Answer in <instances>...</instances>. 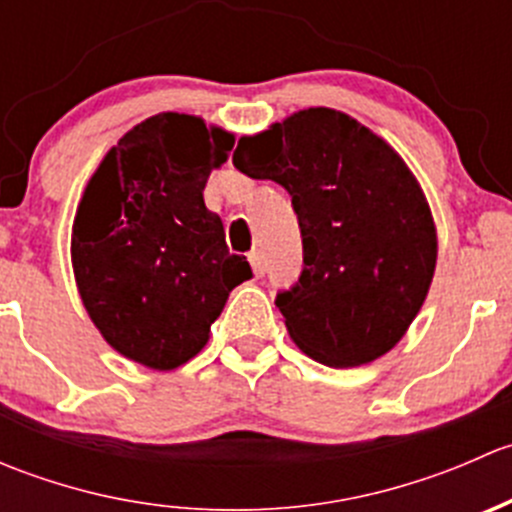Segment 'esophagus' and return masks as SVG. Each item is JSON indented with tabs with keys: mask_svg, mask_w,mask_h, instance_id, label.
<instances>
[{
	"mask_svg": "<svg viewBox=\"0 0 512 512\" xmlns=\"http://www.w3.org/2000/svg\"><path fill=\"white\" fill-rule=\"evenodd\" d=\"M250 265H252V272H255L257 277L265 275V257H262L260 250L250 252Z\"/></svg>",
	"mask_w": 512,
	"mask_h": 512,
	"instance_id": "34e87169",
	"label": "esophagus"
}]
</instances>
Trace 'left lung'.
<instances>
[{"instance_id":"8db88e82","label":"left lung","mask_w":512,"mask_h":512,"mask_svg":"<svg viewBox=\"0 0 512 512\" xmlns=\"http://www.w3.org/2000/svg\"><path fill=\"white\" fill-rule=\"evenodd\" d=\"M232 163L292 195L304 270L275 299L292 342L334 369L394 349L438 255L431 208L404 158L352 116L319 106L240 138Z\"/></svg>"}]
</instances>
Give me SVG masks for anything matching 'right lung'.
<instances>
[{"instance_id":"1","label":"right lung","mask_w":512,"mask_h":512,"mask_svg":"<svg viewBox=\"0 0 512 512\" xmlns=\"http://www.w3.org/2000/svg\"><path fill=\"white\" fill-rule=\"evenodd\" d=\"M232 146V133L203 118L158 113L103 156L76 210L71 265L81 302L101 337L148 369L193 359L232 289L252 277L203 200Z\"/></svg>"}]
</instances>
